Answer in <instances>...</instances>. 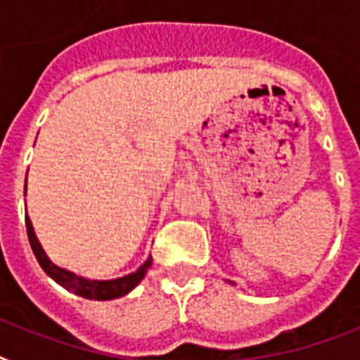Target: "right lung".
I'll return each mask as SVG.
<instances>
[{
	"label": "right lung",
	"instance_id": "right-lung-1",
	"mask_svg": "<svg viewBox=\"0 0 360 360\" xmlns=\"http://www.w3.org/2000/svg\"><path fill=\"white\" fill-rule=\"evenodd\" d=\"M25 230H27V239H30L31 250L35 254L39 265L44 269V273H46L52 280H56L59 285H63L65 290L72 291L76 295L86 297V299L110 301V299H117V297L127 295L130 290H134L136 285L140 284V280L146 276L147 269L151 265V257H149L136 273L127 274L123 278L87 280L84 278V276H78V274L70 273L67 269H61L58 267V265H53V263L48 259V256L44 254V250H42L41 243L37 240L35 231H33V226H31V220L27 219V214H25Z\"/></svg>",
	"mask_w": 360,
	"mask_h": 360
}]
</instances>
